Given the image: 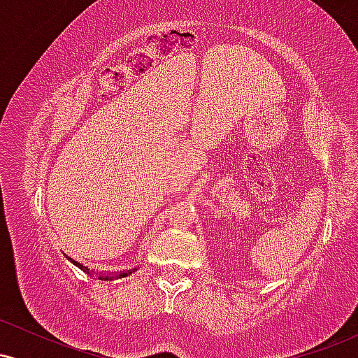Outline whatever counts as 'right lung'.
Here are the masks:
<instances>
[{
    "instance_id": "obj_1",
    "label": "right lung",
    "mask_w": 358,
    "mask_h": 358,
    "mask_svg": "<svg viewBox=\"0 0 358 358\" xmlns=\"http://www.w3.org/2000/svg\"><path fill=\"white\" fill-rule=\"evenodd\" d=\"M67 259L72 262L73 266H77V268H79L80 271H84V273L90 274V276H96L97 279H101V281H113V279L126 278V276H129V274H133L134 271H136V268H134V269H129V271H117V273H116V271H114V273H96V271L90 269L89 266H84V264H80V262L73 261L72 257L67 256Z\"/></svg>"
}]
</instances>
